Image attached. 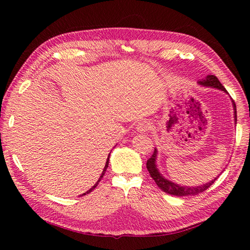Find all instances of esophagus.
Returning <instances> with one entry per match:
<instances>
[{
	"label": "esophagus",
	"mask_w": 250,
	"mask_h": 250,
	"mask_svg": "<svg viewBox=\"0 0 250 250\" xmlns=\"http://www.w3.org/2000/svg\"><path fill=\"white\" fill-rule=\"evenodd\" d=\"M151 128H152L151 122L149 120H146V119L140 121L136 125V130H137V132H140V133H146V132L150 131Z\"/></svg>",
	"instance_id": "34e87169"
}]
</instances>
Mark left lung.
Wrapping results in <instances>:
<instances>
[{
	"instance_id": "left-lung-1",
	"label": "left lung",
	"mask_w": 250,
	"mask_h": 250,
	"mask_svg": "<svg viewBox=\"0 0 250 250\" xmlns=\"http://www.w3.org/2000/svg\"><path fill=\"white\" fill-rule=\"evenodd\" d=\"M198 83H199V84H201V86L216 88V89H219V90H221V91L228 93L226 88L222 86V83L219 82V79L217 78L215 75H207L204 79H202V81H200ZM232 103H233V109H234V120H235V124H236V105L234 103V101H232ZM157 153H158V151L155 148V151H153L152 156L147 160L146 167H147L148 172H149V174H150L151 178L155 180L158 187L160 188L162 191H164V192H167L168 194L177 195V196L198 195L199 193L203 192V191H205L206 189H208L210 186L214 184L215 180L219 177V176H217L213 180H210L209 183H206V184L201 185V186H195V187H188V186H179L177 184L171 182V180L167 179L166 177H163L162 174L159 172V169L157 167V164H156ZM222 172H224V171H222Z\"/></svg>"
}]
</instances>
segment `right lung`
Instances as JSON below:
<instances>
[{
    "label": "right lung",
    "mask_w": 250,
    "mask_h": 250,
    "mask_svg": "<svg viewBox=\"0 0 250 250\" xmlns=\"http://www.w3.org/2000/svg\"><path fill=\"white\" fill-rule=\"evenodd\" d=\"M108 161H109V155H108V158H107V160H106V164H105V167H104V169H103V172H102V174H101V176H100V178H99V180H98V182L97 183H95V185L93 186V187L92 188H90L88 191H87V192H84V193H83L82 195H86V194H88V193H90V192H91V191L95 188V187H97V186H98V184L100 183V180L101 179H102V177L104 176V174H105V171H106V168H107V167H108Z\"/></svg>",
    "instance_id": "1"
}]
</instances>
